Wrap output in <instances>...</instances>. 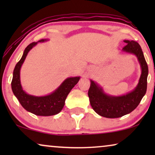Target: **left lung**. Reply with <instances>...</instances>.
Masks as SVG:
<instances>
[{
  "mask_svg": "<svg viewBox=\"0 0 155 155\" xmlns=\"http://www.w3.org/2000/svg\"><path fill=\"white\" fill-rule=\"evenodd\" d=\"M126 45L123 51L135 55L140 65L141 75L134 90L121 96L106 94L101 87L91 80L88 96L94 111L103 117L119 118L132 112L140 102L147 91L148 66L140 46L135 41H124Z\"/></svg>",
  "mask_w": 155,
  "mask_h": 155,
  "instance_id": "8db88e82",
  "label": "left lung"
}]
</instances>
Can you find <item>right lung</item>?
I'll return each instance as SVG.
<instances>
[{
	"label": "right lung",
	"mask_w": 155,
	"mask_h": 155,
	"mask_svg": "<svg viewBox=\"0 0 155 155\" xmlns=\"http://www.w3.org/2000/svg\"><path fill=\"white\" fill-rule=\"evenodd\" d=\"M48 39H41L37 42H33L27 46L23 53L22 58L17 63L13 71L11 82L12 92L17 97L20 104L25 110L37 116H49L58 114L65 105V99L76 84L80 77L68 78L56 90L45 96H34L27 94L23 90L20 82V69L26 57L31 48L39 42H44Z\"/></svg>",
	"instance_id": "add662e5"
}]
</instances>
